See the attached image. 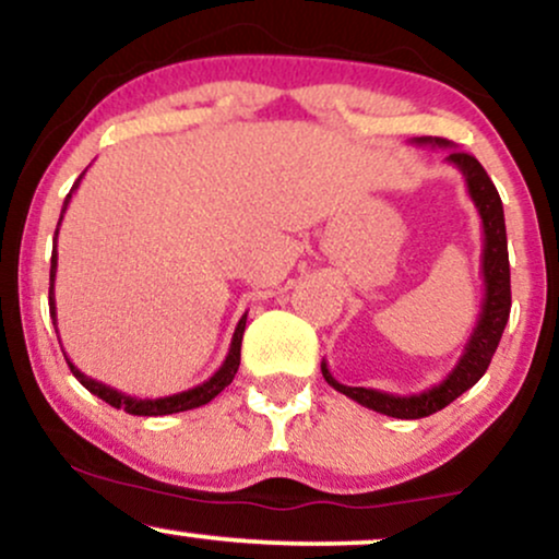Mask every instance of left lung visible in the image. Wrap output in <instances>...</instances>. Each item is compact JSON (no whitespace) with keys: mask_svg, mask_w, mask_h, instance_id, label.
<instances>
[{"mask_svg":"<svg viewBox=\"0 0 559 559\" xmlns=\"http://www.w3.org/2000/svg\"><path fill=\"white\" fill-rule=\"evenodd\" d=\"M413 144L426 146H454L452 141L420 136L413 139ZM449 163L463 173L467 194L476 204L480 215V226H484V249H480V275H484V301H480V316L476 320L471 338H467L465 352L460 355L457 365L452 368L444 381L436 386L420 391V394L396 396L386 394L378 389L365 386H344L331 376L325 360L320 362L323 378L333 389L355 400L362 407L376 409V413L389 415V418L400 420H418L428 415L444 409L449 402L457 400L467 389H473L480 381V376L489 368L493 352H497L499 338H502L507 318H510V258H507V230H504V210L502 199H499L497 186L486 176L484 165L476 157L467 155L463 150H449Z\"/></svg>","mask_w":559,"mask_h":559,"instance_id":"obj_1","label":"left lung"}]
</instances>
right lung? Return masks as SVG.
I'll return each instance as SVG.
<instances>
[{"instance_id":"obj_1","label":"right lung","mask_w":559,"mask_h":559,"mask_svg":"<svg viewBox=\"0 0 559 559\" xmlns=\"http://www.w3.org/2000/svg\"><path fill=\"white\" fill-rule=\"evenodd\" d=\"M83 173L79 176V181L73 183V189H70V194L66 197V204H62V215H66L68 204H70V197H73V191L79 189ZM62 215H60V223H62ZM60 223H57V230H55V249H52V267H49V316H52V323L57 325V307H55V275H57V234H60ZM243 329H247V312H243L239 325H236L234 331V338H230V349L226 355V360H223L221 368L215 370L213 376L207 378L204 383H199L194 389H186V391H178V394H170V396H157V400H139V396H131L126 394V391H118L112 386H107V383L96 381V378L81 373L79 368H75L73 362H70V357L66 355V360L70 365V373L81 381V386H86L92 391L94 396H99V400H105L107 404H112L115 409H126L128 415H144V418H157V415H173V413H186V409H194V407H202V404H207L210 400H215L217 394H221L223 389L228 386L230 381H234L236 370H239V362H241V338H243ZM60 338V336H57Z\"/></svg>"}]
</instances>
